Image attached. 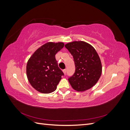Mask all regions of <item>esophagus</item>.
<instances>
[{
  "label": "esophagus",
  "instance_id": "1",
  "mask_svg": "<svg viewBox=\"0 0 130 130\" xmlns=\"http://www.w3.org/2000/svg\"><path fill=\"white\" fill-rule=\"evenodd\" d=\"M63 72L64 74L66 75V73H67V69H64V70H63Z\"/></svg>",
  "mask_w": 130,
  "mask_h": 130
}]
</instances>
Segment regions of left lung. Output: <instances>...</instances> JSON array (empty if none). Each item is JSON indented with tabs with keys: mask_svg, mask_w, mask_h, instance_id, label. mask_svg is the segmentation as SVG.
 <instances>
[{
	"mask_svg": "<svg viewBox=\"0 0 130 130\" xmlns=\"http://www.w3.org/2000/svg\"><path fill=\"white\" fill-rule=\"evenodd\" d=\"M66 48L73 56L75 70L68 81L73 88L83 92L95 85L101 75L102 66L96 50L84 41L67 43Z\"/></svg>",
	"mask_w": 130,
	"mask_h": 130,
	"instance_id": "left-lung-1",
	"label": "left lung"
}]
</instances>
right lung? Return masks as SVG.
<instances>
[{"label": "right lung", "mask_w": 130, "mask_h": 130, "mask_svg": "<svg viewBox=\"0 0 130 130\" xmlns=\"http://www.w3.org/2000/svg\"><path fill=\"white\" fill-rule=\"evenodd\" d=\"M63 46L62 42L46 43L39 48L27 62V78L37 91L47 94L56 90L64 73L58 67L55 55Z\"/></svg>", "instance_id": "1"}]
</instances>
